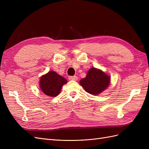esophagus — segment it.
I'll return each instance as SVG.
<instances>
[{
	"label": "esophagus",
	"mask_w": 149,
	"mask_h": 149,
	"mask_svg": "<svg viewBox=\"0 0 149 149\" xmlns=\"http://www.w3.org/2000/svg\"><path fill=\"white\" fill-rule=\"evenodd\" d=\"M69 80H73V81H77L78 77L76 76H70L68 77Z\"/></svg>",
	"instance_id": "1"
}]
</instances>
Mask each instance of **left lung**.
Returning <instances> with one entry per match:
<instances>
[{"instance_id": "1", "label": "left lung", "mask_w": 149, "mask_h": 149, "mask_svg": "<svg viewBox=\"0 0 149 149\" xmlns=\"http://www.w3.org/2000/svg\"><path fill=\"white\" fill-rule=\"evenodd\" d=\"M111 78L104 72L92 68L87 73L86 78L80 80L79 84L87 93L97 95L108 87Z\"/></svg>"}]
</instances>
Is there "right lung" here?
I'll use <instances>...</instances> for the list:
<instances>
[{"instance_id": "obj_1", "label": "right lung", "mask_w": 149, "mask_h": 149, "mask_svg": "<svg viewBox=\"0 0 149 149\" xmlns=\"http://www.w3.org/2000/svg\"><path fill=\"white\" fill-rule=\"evenodd\" d=\"M67 83V80L55 71H49L40 78V88L46 95L55 97L60 93L62 86Z\"/></svg>"}]
</instances>
